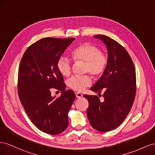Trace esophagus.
I'll list each match as a JSON object with an SVG mask.
<instances>
[{
    "instance_id": "esophagus-1",
    "label": "esophagus",
    "mask_w": 155,
    "mask_h": 155,
    "mask_svg": "<svg viewBox=\"0 0 155 155\" xmlns=\"http://www.w3.org/2000/svg\"><path fill=\"white\" fill-rule=\"evenodd\" d=\"M76 96L78 98H81L83 96V95H82V94L80 92H76Z\"/></svg>"
}]
</instances>
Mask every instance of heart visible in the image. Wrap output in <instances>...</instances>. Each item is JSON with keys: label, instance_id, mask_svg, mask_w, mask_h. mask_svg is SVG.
Instances as JSON below:
<instances>
[{"label": "heart", "instance_id": "obj_1", "mask_svg": "<svg viewBox=\"0 0 155 155\" xmlns=\"http://www.w3.org/2000/svg\"><path fill=\"white\" fill-rule=\"evenodd\" d=\"M71 55L74 61L85 62V71L89 72L95 77L100 76L104 72L108 64L107 55L101 53L97 46L88 43L83 44L74 49ZM57 68L59 73L64 76H69L71 73V63L64 56L59 58ZM91 81L89 75L74 76L69 79L68 85L74 91H82L91 85Z\"/></svg>", "mask_w": 155, "mask_h": 155}]
</instances>
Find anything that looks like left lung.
<instances>
[{"mask_svg": "<svg viewBox=\"0 0 155 155\" xmlns=\"http://www.w3.org/2000/svg\"><path fill=\"white\" fill-rule=\"evenodd\" d=\"M94 37L107 46L108 64L91 90L99 93L104 91V100L93 95L83 97L88 101L87 115L91 126L100 132H108L118 127L132 108L136 94V72L129 54L118 42L104 35Z\"/></svg>", "mask_w": 155, "mask_h": 155, "instance_id": "1", "label": "left lung"}]
</instances>
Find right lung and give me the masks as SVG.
Listing matches in <instances>:
<instances>
[{"label":"right lung","instance_id":"right-lung-1","mask_svg":"<svg viewBox=\"0 0 155 155\" xmlns=\"http://www.w3.org/2000/svg\"><path fill=\"white\" fill-rule=\"evenodd\" d=\"M74 39H41L27 48L21 61L18 97L31 122L45 133L58 134L68 125V113L76 95L71 90L65 91L57 62ZM51 88L60 90L62 94L52 97Z\"/></svg>","mask_w":155,"mask_h":155}]
</instances>
